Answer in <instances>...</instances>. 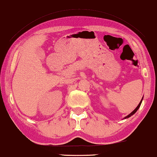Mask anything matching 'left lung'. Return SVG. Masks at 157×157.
Returning <instances> with one entry per match:
<instances>
[{"mask_svg":"<svg viewBox=\"0 0 157 157\" xmlns=\"http://www.w3.org/2000/svg\"><path fill=\"white\" fill-rule=\"evenodd\" d=\"M143 98H142V99H141V100H140V103H139V104H138V106H137L136 108V109H135L134 110H133V111H132V113H130V114H129V115H127V116H126V117H124V119H127V118H129V117H130L131 116H132V115H133V114H134V113H136V111H137V110H138V109H139V108H140V104H141V103H142V101H143Z\"/></svg>","mask_w":157,"mask_h":157,"instance_id":"left-lung-1","label":"left lung"}]
</instances>
